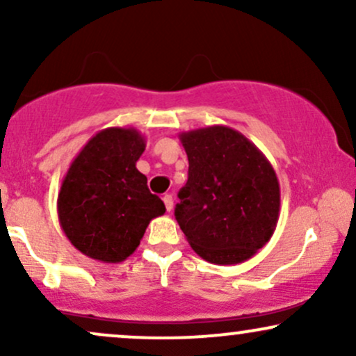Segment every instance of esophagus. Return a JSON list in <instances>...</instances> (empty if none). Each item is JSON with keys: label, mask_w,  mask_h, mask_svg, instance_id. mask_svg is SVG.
Listing matches in <instances>:
<instances>
[{"label": "esophagus", "mask_w": 356, "mask_h": 356, "mask_svg": "<svg viewBox=\"0 0 356 356\" xmlns=\"http://www.w3.org/2000/svg\"><path fill=\"white\" fill-rule=\"evenodd\" d=\"M162 199H164V204H165V209L167 211H172V207H174V199H172V195H170V194H165L164 195V197H162Z\"/></svg>", "instance_id": "obj_1"}]
</instances>
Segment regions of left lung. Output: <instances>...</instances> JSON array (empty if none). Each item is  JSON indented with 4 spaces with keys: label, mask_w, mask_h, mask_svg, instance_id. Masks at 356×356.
<instances>
[{
    "label": "left lung",
    "mask_w": 356,
    "mask_h": 356,
    "mask_svg": "<svg viewBox=\"0 0 356 356\" xmlns=\"http://www.w3.org/2000/svg\"><path fill=\"white\" fill-rule=\"evenodd\" d=\"M189 177L175 219L191 248L214 264L248 261L271 239L280 218V182L271 162L224 125L182 132Z\"/></svg>",
    "instance_id": "left-lung-1"
}]
</instances>
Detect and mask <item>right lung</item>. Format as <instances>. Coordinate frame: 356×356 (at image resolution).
<instances>
[{
	"label": "right lung",
	"mask_w": 356,
	"mask_h": 356,
	"mask_svg": "<svg viewBox=\"0 0 356 356\" xmlns=\"http://www.w3.org/2000/svg\"><path fill=\"white\" fill-rule=\"evenodd\" d=\"M144 150L138 130L108 127L73 159L56 209L61 229L81 254L122 263L138 248L150 220L165 212L136 167Z\"/></svg>",
	"instance_id": "add662e5"
}]
</instances>
